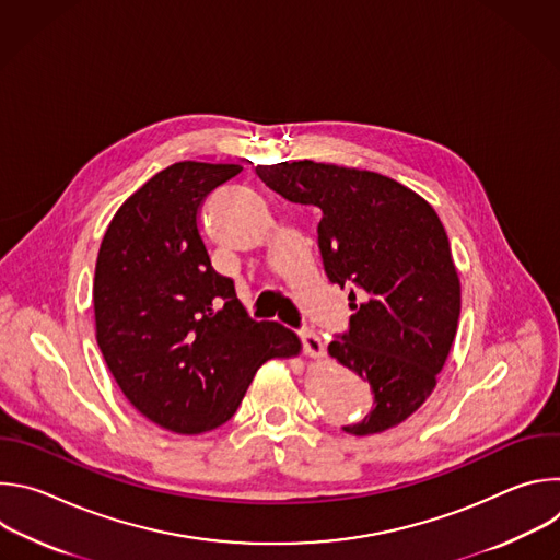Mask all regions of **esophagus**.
Returning a JSON list of instances; mask_svg holds the SVG:
<instances>
[{"label": "esophagus", "instance_id": "esophagus-1", "mask_svg": "<svg viewBox=\"0 0 560 560\" xmlns=\"http://www.w3.org/2000/svg\"><path fill=\"white\" fill-rule=\"evenodd\" d=\"M299 337H301V343H303V352L307 357H312V359L324 357V341L318 339V335H314L312 330H301Z\"/></svg>", "mask_w": 560, "mask_h": 560}]
</instances>
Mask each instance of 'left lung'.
Listing matches in <instances>:
<instances>
[{
	"instance_id": "obj_1",
	"label": "left lung",
	"mask_w": 560,
	"mask_h": 560,
	"mask_svg": "<svg viewBox=\"0 0 560 560\" xmlns=\"http://www.w3.org/2000/svg\"><path fill=\"white\" fill-rule=\"evenodd\" d=\"M292 203L316 206L318 250L332 283L350 290V330L330 357L370 383L374 408L346 425L385 432L415 415L436 385L456 337L460 281L434 208L389 177L335 164L257 166Z\"/></svg>"
}]
</instances>
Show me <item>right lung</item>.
Segmentation results:
<instances>
[{"label":"right lung","instance_id":"obj_1","mask_svg":"<svg viewBox=\"0 0 560 560\" xmlns=\"http://www.w3.org/2000/svg\"><path fill=\"white\" fill-rule=\"evenodd\" d=\"M236 164L179 162L148 179L113 217L97 255L93 305L104 361L128 401L159 428L223 425L257 370L301 352L275 322H253L199 234V208Z\"/></svg>","mask_w":560,"mask_h":560}]
</instances>
